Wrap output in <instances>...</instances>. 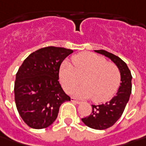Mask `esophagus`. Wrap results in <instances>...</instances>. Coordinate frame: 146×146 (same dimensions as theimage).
<instances>
[{
  "mask_svg": "<svg viewBox=\"0 0 146 146\" xmlns=\"http://www.w3.org/2000/svg\"><path fill=\"white\" fill-rule=\"evenodd\" d=\"M71 101L72 102H73V103H75V104H80L81 103V101H79V100H76L75 98H71Z\"/></svg>",
  "mask_w": 146,
  "mask_h": 146,
  "instance_id": "obj_1",
  "label": "esophagus"
}]
</instances>
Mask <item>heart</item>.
Returning a JSON list of instances; mask_svg holds the SVG:
<instances>
[{"mask_svg":"<svg viewBox=\"0 0 146 146\" xmlns=\"http://www.w3.org/2000/svg\"><path fill=\"white\" fill-rule=\"evenodd\" d=\"M73 66L68 61L62 63L59 78L64 89L68 92L79 83L82 85L70 93L78 98H91L96 103L105 102L117 92L121 75L119 69L107 60L92 52H82L73 57Z\"/></svg>","mask_w":146,"mask_h":146,"instance_id":"b5f03b06","label":"heart"}]
</instances>
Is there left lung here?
Here are the masks:
<instances>
[{
	"mask_svg": "<svg viewBox=\"0 0 146 146\" xmlns=\"http://www.w3.org/2000/svg\"><path fill=\"white\" fill-rule=\"evenodd\" d=\"M95 51L110 59L117 65L121 75V83L116 96L105 104L92 105V113L82 118L83 123L87 127L96 130H104L113 126L122 116L131 93L132 77L127 64L118 56L104 50Z\"/></svg>",
	"mask_w": 146,
	"mask_h": 146,
	"instance_id": "1",
	"label": "left lung"
}]
</instances>
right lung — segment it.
Masks as SVG:
<instances>
[{"label":"right lung","mask_w":146,"mask_h":146,"mask_svg":"<svg viewBox=\"0 0 146 146\" xmlns=\"http://www.w3.org/2000/svg\"><path fill=\"white\" fill-rule=\"evenodd\" d=\"M73 50L41 48L30 54L16 73L15 100L24 123L32 128H46L54 123L60 105L70 97L59 82L61 63Z\"/></svg>","instance_id":"1"}]
</instances>
